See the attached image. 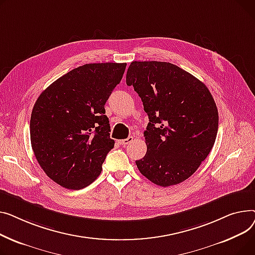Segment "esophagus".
<instances>
[{
	"mask_svg": "<svg viewBox=\"0 0 255 255\" xmlns=\"http://www.w3.org/2000/svg\"><path fill=\"white\" fill-rule=\"evenodd\" d=\"M132 137H128V138H127V139H123V140H119L118 141V143L121 144V145H123V146H126V145H128V144H129L131 141H132Z\"/></svg>",
	"mask_w": 255,
	"mask_h": 255,
	"instance_id": "esophagus-1",
	"label": "esophagus"
}]
</instances>
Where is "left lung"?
Wrapping results in <instances>:
<instances>
[{
  "instance_id": "obj_1",
  "label": "left lung",
  "mask_w": 255,
  "mask_h": 255,
  "mask_svg": "<svg viewBox=\"0 0 255 255\" xmlns=\"http://www.w3.org/2000/svg\"><path fill=\"white\" fill-rule=\"evenodd\" d=\"M127 84L141 98L149 123L145 156L136 160L143 176L159 186L183 182L214 145L218 111L207 86L176 65L132 62Z\"/></svg>"
}]
</instances>
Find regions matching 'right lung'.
<instances>
[{
    "mask_svg": "<svg viewBox=\"0 0 255 255\" xmlns=\"http://www.w3.org/2000/svg\"><path fill=\"white\" fill-rule=\"evenodd\" d=\"M127 64H86L50 84L37 99L29 132L42 170L61 186L78 190L93 183L114 147L105 104Z\"/></svg>",
    "mask_w": 255,
    "mask_h": 255,
    "instance_id": "obj_1",
    "label": "right lung"
}]
</instances>
